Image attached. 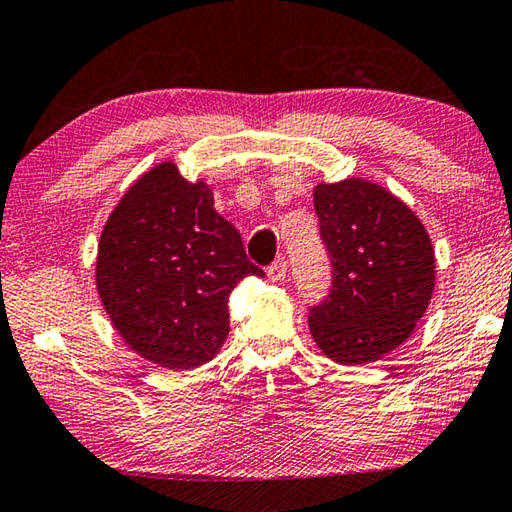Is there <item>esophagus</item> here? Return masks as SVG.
<instances>
[{
  "label": "esophagus",
  "mask_w": 512,
  "mask_h": 512,
  "mask_svg": "<svg viewBox=\"0 0 512 512\" xmlns=\"http://www.w3.org/2000/svg\"><path fill=\"white\" fill-rule=\"evenodd\" d=\"M286 270H288L286 259L279 257V259H275L273 264L268 266V279H270V282H282V279L286 277Z\"/></svg>",
  "instance_id": "34e87169"
}]
</instances>
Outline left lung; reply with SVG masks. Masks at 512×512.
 <instances>
[{
  "label": "left lung",
  "mask_w": 512,
  "mask_h": 512,
  "mask_svg": "<svg viewBox=\"0 0 512 512\" xmlns=\"http://www.w3.org/2000/svg\"><path fill=\"white\" fill-rule=\"evenodd\" d=\"M315 213L333 286L310 306V335L337 364L377 362L426 313L435 288L433 244L413 210L366 179L319 184Z\"/></svg>",
  "instance_id": "8db88e82"
}]
</instances>
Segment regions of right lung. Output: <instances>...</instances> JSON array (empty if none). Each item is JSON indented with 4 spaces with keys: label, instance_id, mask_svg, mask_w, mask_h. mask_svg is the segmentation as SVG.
Masks as SVG:
<instances>
[{
    "label": "right lung",
    "instance_id": "1",
    "mask_svg": "<svg viewBox=\"0 0 512 512\" xmlns=\"http://www.w3.org/2000/svg\"><path fill=\"white\" fill-rule=\"evenodd\" d=\"M204 182L173 162L148 170L119 199L99 237L97 290L124 342L164 368L210 362L228 335V295L264 277Z\"/></svg>",
    "mask_w": 512,
    "mask_h": 512
}]
</instances>
